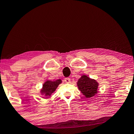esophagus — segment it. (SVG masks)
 <instances>
[{"label": "esophagus", "instance_id": "esophagus-1", "mask_svg": "<svg viewBox=\"0 0 134 134\" xmlns=\"http://www.w3.org/2000/svg\"><path fill=\"white\" fill-rule=\"evenodd\" d=\"M65 81L66 82V83H70V82H71L70 78H69V77L65 78Z\"/></svg>", "mask_w": 134, "mask_h": 134}]
</instances>
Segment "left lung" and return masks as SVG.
<instances>
[{
  "label": "left lung",
  "mask_w": 134,
  "mask_h": 134,
  "mask_svg": "<svg viewBox=\"0 0 134 134\" xmlns=\"http://www.w3.org/2000/svg\"><path fill=\"white\" fill-rule=\"evenodd\" d=\"M77 86L79 89L87 98H91L98 92L97 89L98 83L97 82L93 79H91L85 75L82 76L81 78L79 79Z\"/></svg>",
  "instance_id": "8db88e82"
}]
</instances>
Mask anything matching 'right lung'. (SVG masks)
I'll use <instances>...</instances> for the list:
<instances>
[{
    "label": "right lung",
    "mask_w": 134,
    "mask_h": 134,
    "mask_svg": "<svg viewBox=\"0 0 134 134\" xmlns=\"http://www.w3.org/2000/svg\"><path fill=\"white\" fill-rule=\"evenodd\" d=\"M62 80L58 79L55 81H49L46 82L45 83H44L43 90H42V93H44L46 96H50L54 91L55 90L57 87H58L60 83H61Z\"/></svg>",
    "instance_id": "obj_1"
}]
</instances>
